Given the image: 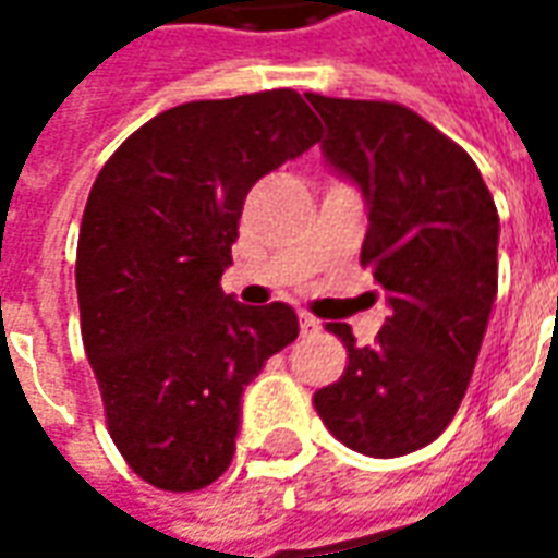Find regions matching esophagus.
Wrapping results in <instances>:
<instances>
[{
  "instance_id": "esophagus-1",
  "label": "esophagus",
  "mask_w": 558,
  "mask_h": 558,
  "mask_svg": "<svg viewBox=\"0 0 558 558\" xmlns=\"http://www.w3.org/2000/svg\"><path fill=\"white\" fill-rule=\"evenodd\" d=\"M299 328H302V335H314L319 331V319H314L311 314H299Z\"/></svg>"
}]
</instances>
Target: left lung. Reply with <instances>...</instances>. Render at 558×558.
Instances as JSON below:
<instances>
[{"label": "left lung", "instance_id": "8db88e82", "mask_svg": "<svg viewBox=\"0 0 558 558\" xmlns=\"http://www.w3.org/2000/svg\"><path fill=\"white\" fill-rule=\"evenodd\" d=\"M323 116L326 163L362 187V266L388 292L374 347L347 343L338 383L314 407L331 436L367 457H400L451 424L478 362L496 299L499 215L475 160L400 104L307 92Z\"/></svg>", "mask_w": 558, "mask_h": 558}]
</instances>
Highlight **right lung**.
<instances>
[{
  "label": "right lung",
  "instance_id": "add662e5",
  "mask_svg": "<svg viewBox=\"0 0 558 558\" xmlns=\"http://www.w3.org/2000/svg\"><path fill=\"white\" fill-rule=\"evenodd\" d=\"M319 140L292 89L191 101L104 163L77 242L80 331L107 430L151 487L203 490L235 454L244 386L299 338L290 304L220 290L247 191Z\"/></svg>",
  "mask_w": 558,
  "mask_h": 558
}]
</instances>
